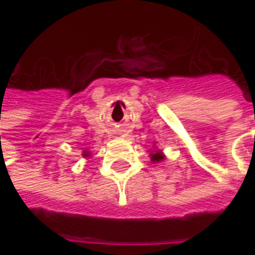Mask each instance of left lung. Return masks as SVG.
<instances>
[{
    "label": "left lung",
    "mask_w": 255,
    "mask_h": 255,
    "mask_svg": "<svg viewBox=\"0 0 255 255\" xmlns=\"http://www.w3.org/2000/svg\"><path fill=\"white\" fill-rule=\"evenodd\" d=\"M154 149H156V150H152L150 154H149V156H150V162L152 163L163 162V160L166 159V156H164L160 150H157V147H154Z\"/></svg>",
    "instance_id": "8db88e82"
}]
</instances>
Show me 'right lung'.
<instances>
[{
  "mask_svg": "<svg viewBox=\"0 0 255 255\" xmlns=\"http://www.w3.org/2000/svg\"><path fill=\"white\" fill-rule=\"evenodd\" d=\"M82 156H84L85 159H89V157H91V152H88V150H84V152H82Z\"/></svg>",
  "mask_w": 255,
  "mask_h": 255,
  "instance_id": "obj_1",
  "label": "right lung"
}]
</instances>
